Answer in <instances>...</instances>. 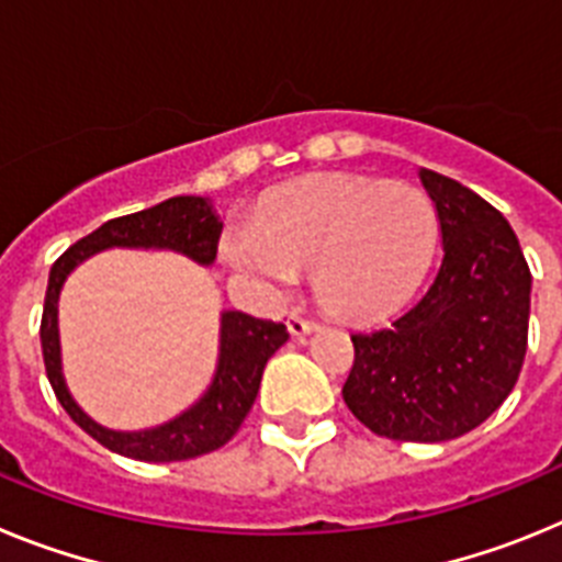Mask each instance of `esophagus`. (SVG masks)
<instances>
[{
	"label": "esophagus",
	"instance_id": "34e87169",
	"mask_svg": "<svg viewBox=\"0 0 562 562\" xmlns=\"http://www.w3.org/2000/svg\"><path fill=\"white\" fill-rule=\"evenodd\" d=\"M317 329V321H310L304 315H292L290 317V335L292 337H306L310 331Z\"/></svg>",
	"mask_w": 562,
	"mask_h": 562
}]
</instances>
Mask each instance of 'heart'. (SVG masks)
I'll return each instance as SVG.
<instances>
[{
    "label": "heart",
    "mask_w": 562,
    "mask_h": 562,
    "mask_svg": "<svg viewBox=\"0 0 562 562\" xmlns=\"http://www.w3.org/2000/svg\"><path fill=\"white\" fill-rule=\"evenodd\" d=\"M436 241L439 213L422 188L324 177L258 202L252 233L227 241V261L278 290L315 270L326 310L369 324L408 301Z\"/></svg>",
    "instance_id": "heart-1"
}]
</instances>
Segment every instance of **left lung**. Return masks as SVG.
Segmentation results:
<instances>
[{"mask_svg":"<svg viewBox=\"0 0 562 562\" xmlns=\"http://www.w3.org/2000/svg\"><path fill=\"white\" fill-rule=\"evenodd\" d=\"M419 180L439 213V272L394 324L351 335L342 400L376 436L448 441L479 428L515 389L532 272L490 202L428 168Z\"/></svg>","mask_w":562,"mask_h":562,"instance_id":"obj_1","label":"left lung"}]
</instances>
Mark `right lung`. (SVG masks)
Masks as SVG:
<instances>
[{
    "label": "right lung",
    "instance_id": "1",
    "mask_svg": "<svg viewBox=\"0 0 562 562\" xmlns=\"http://www.w3.org/2000/svg\"><path fill=\"white\" fill-rule=\"evenodd\" d=\"M220 236L222 222L213 213L211 202L202 196H171L146 211L109 220L106 225L69 247L49 270L42 312V355L47 380L69 419L81 425L92 439L101 441L112 453L166 464V461L196 459L202 453L220 450L236 436L245 416L250 414L267 360L290 340V335H286L284 324L261 321V317L245 315V312H222L220 362H216V374L202 400L193 402L191 408L182 411L177 419L166 422L160 428L132 430V434L109 430L78 408V402L69 396L67 382H64L61 346H58V295H61L64 281L83 258L109 250V247L177 250L207 267L216 258Z\"/></svg>",
    "mask_w": 562,
    "mask_h": 562
}]
</instances>
